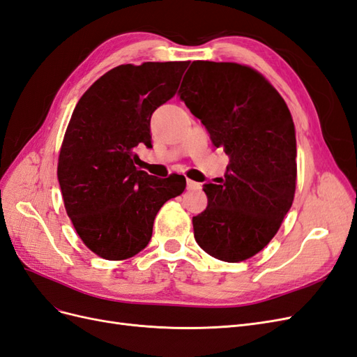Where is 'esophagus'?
Listing matches in <instances>:
<instances>
[{
	"label": "esophagus",
	"instance_id": "obj_1",
	"mask_svg": "<svg viewBox=\"0 0 357 357\" xmlns=\"http://www.w3.org/2000/svg\"><path fill=\"white\" fill-rule=\"evenodd\" d=\"M188 189L189 190L201 189V183H197V181H193V180H188Z\"/></svg>",
	"mask_w": 357,
	"mask_h": 357
}]
</instances>
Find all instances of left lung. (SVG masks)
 I'll return each mask as SVG.
<instances>
[{"mask_svg":"<svg viewBox=\"0 0 357 357\" xmlns=\"http://www.w3.org/2000/svg\"><path fill=\"white\" fill-rule=\"evenodd\" d=\"M178 96L229 156L219 185H204L208 205L192 219L193 235L215 259L245 261L273 240L294 202V119L261 73L235 62L193 61Z\"/></svg>","mask_w":357,"mask_h":357,"instance_id":"8db88e82","label":"left lung"}]
</instances>
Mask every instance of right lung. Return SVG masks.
<instances>
[{"label":"right lung","mask_w":357,"mask_h":357,"mask_svg":"<svg viewBox=\"0 0 357 357\" xmlns=\"http://www.w3.org/2000/svg\"><path fill=\"white\" fill-rule=\"evenodd\" d=\"M188 66H119L96 80L73 112L59 152V186L82 241L107 261L142 252L162 205L186 188L183 176L158 178L138 169L135 147H152L150 117L176 95Z\"/></svg>","instance_id":"right-lung-1"}]
</instances>
